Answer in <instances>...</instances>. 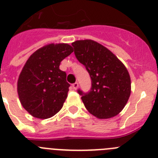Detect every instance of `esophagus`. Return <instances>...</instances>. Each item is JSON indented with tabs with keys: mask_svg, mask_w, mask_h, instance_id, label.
Returning a JSON list of instances; mask_svg holds the SVG:
<instances>
[{
	"mask_svg": "<svg viewBox=\"0 0 158 158\" xmlns=\"http://www.w3.org/2000/svg\"><path fill=\"white\" fill-rule=\"evenodd\" d=\"M78 87H79V83L78 82H75V83L73 84V88L74 89H77Z\"/></svg>",
	"mask_w": 158,
	"mask_h": 158,
	"instance_id": "1",
	"label": "esophagus"
}]
</instances>
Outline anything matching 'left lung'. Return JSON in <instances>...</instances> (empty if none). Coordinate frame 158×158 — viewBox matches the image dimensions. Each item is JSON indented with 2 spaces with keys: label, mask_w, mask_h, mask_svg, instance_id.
I'll return each instance as SVG.
<instances>
[{
  "label": "left lung",
  "mask_w": 158,
  "mask_h": 158,
  "mask_svg": "<svg viewBox=\"0 0 158 158\" xmlns=\"http://www.w3.org/2000/svg\"><path fill=\"white\" fill-rule=\"evenodd\" d=\"M76 57L85 67L92 79L91 90L84 94L86 110L99 119L118 115L126 106L131 93L129 72L110 50L90 39L73 42Z\"/></svg>",
  "instance_id": "8db88e82"
}]
</instances>
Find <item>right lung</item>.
Segmentation results:
<instances>
[{"instance_id":"1","label":"right lung","mask_w":158,"mask_h":158,"mask_svg":"<svg viewBox=\"0 0 158 158\" xmlns=\"http://www.w3.org/2000/svg\"><path fill=\"white\" fill-rule=\"evenodd\" d=\"M73 52L69 44H48L32 53L18 79V94L22 106L38 119H48L63 106L69 84L61 62Z\"/></svg>"}]
</instances>
